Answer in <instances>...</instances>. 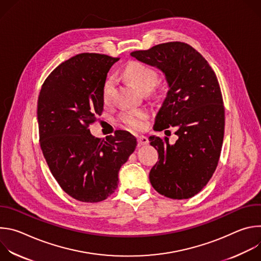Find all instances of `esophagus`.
Wrapping results in <instances>:
<instances>
[{
  "label": "esophagus",
  "mask_w": 261,
  "mask_h": 261,
  "mask_svg": "<svg viewBox=\"0 0 261 261\" xmlns=\"http://www.w3.org/2000/svg\"><path fill=\"white\" fill-rule=\"evenodd\" d=\"M137 140H138V144L139 145H146V144H148V142H150V141H148V138L146 136H144V135L138 136Z\"/></svg>",
  "instance_id": "34e87169"
}]
</instances>
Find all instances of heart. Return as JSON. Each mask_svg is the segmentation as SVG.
<instances>
[{
    "mask_svg": "<svg viewBox=\"0 0 261 261\" xmlns=\"http://www.w3.org/2000/svg\"><path fill=\"white\" fill-rule=\"evenodd\" d=\"M125 76L127 80L140 92L152 90L157 82L156 72L141 62H131L125 68ZM115 81L113 77H109L103 87V99L107 101L110 97L111 91H113ZM147 114L142 109H132L125 111L120 117V120L127 127L139 130L144 125V120L146 119Z\"/></svg>",
    "mask_w": 261,
    "mask_h": 261,
    "instance_id": "1",
    "label": "heart"
}]
</instances>
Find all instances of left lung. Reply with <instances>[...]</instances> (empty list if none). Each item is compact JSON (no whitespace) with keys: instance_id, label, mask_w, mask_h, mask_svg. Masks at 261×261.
Segmentation results:
<instances>
[{"instance_id":"obj_1","label":"left lung","mask_w":261,"mask_h":261,"mask_svg":"<svg viewBox=\"0 0 261 261\" xmlns=\"http://www.w3.org/2000/svg\"><path fill=\"white\" fill-rule=\"evenodd\" d=\"M131 57L164 74L168 90L154 127H173L177 135L172 144L167 137L148 138L160 158L150 181L166 197L190 198L215 172L224 136V106L216 74L198 51L182 42L162 43Z\"/></svg>"}]
</instances>
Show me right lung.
Masks as SVG:
<instances>
[{"label": "right lung", "instance_id": "1", "mask_svg": "<svg viewBox=\"0 0 261 261\" xmlns=\"http://www.w3.org/2000/svg\"><path fill=\"white\" fill-rule=\"evenodd\" d=\"M118 60L99 54L73 57L49 74L38 97L43 156L61 188L83 202H99L115 192L120 168L137 145L127 131L104 139L89 129L102 113L107 73Z\"/></svg>", "mask_w": 261, "mask_h": 261}]
</instances>
